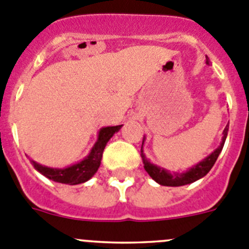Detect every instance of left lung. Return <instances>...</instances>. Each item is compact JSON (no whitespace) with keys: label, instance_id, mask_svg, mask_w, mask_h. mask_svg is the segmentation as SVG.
<instances>
[{"label":"left lung","instance_id":"8db88e82","mask_svg":"<svg viewBox=\"0 0 249 249\" xmlns=\"http://www.w3.org/2000/svg\"><path fill=\"white\" fill-rule=\"evenodd\" d=\"M206 62H210L208 59H206ZM227 131H229V125L225 127L224 130V138H222V142L219 147L216 148L213 153H211L210 156L206 157L203 162L198 163L196 166L193 167L192 169H189L188 172L182 174H174L172 176L171 173L164 171L163 168H160V167L155 166V164L150 163V162L146 160L145 155L142 152V147H141V153L140 156L142 159L143 162V167H145L146 172L150 174V177L152 179L156 180L157 183H160L161 185H167V187H180V185H185V184H189V183L195 182V180L200 179L201 177H204L205 174H208V172L213 168V166L215 164L216 160L219 157L220 152H221L222 147H224V143L225 140H226V136H227Z\"/></svg>","mask_w":249,"mask_h":249}]
</instances>
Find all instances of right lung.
<instances>
[{"label": "right lung", "instance_id": "right-lung-1", "mask_svg": "<svg viewBox=\"0 0 249 249\" xmlns=\"http://www.w3.org/2000/svg\"><path fill=\"white\" fill-rule=\"evenodd\" d=\"M120 127H122V125L108 126L101 129L98 141L96 142V145L93 146L89 156H88L87 159L83 160V161L69 167V168H49V167H44L34 161H32V163L34 164V168H36V171H39L43 176H45L49 179L54 180V182L64 183V184L70 185H75L80 184V183L87 182L93 174L98 171L102 156H103V150L104 147H106L107 142H108L109 139H110Z\"/></svg>", "mask_w": 249, "mask_h": 249}]
</instances>
